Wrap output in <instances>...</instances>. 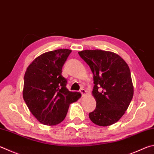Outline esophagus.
Here are the masks:
<instances>
[{"mask_svg":"<svg viewBox=\"0 0 154 154\" xmlns=\"http://www.w3.org/2000/svg\"><path fill=\"white\" fill-rule=\"evenodd\" d=\"M80 92H81V94H82V96H86V91H85V89H83V88H82L81 89V90H80Z\"/></svg>","mask_w":154,"mask_h":154,"instance_id":"1","label":"esophagus"}]
</instances>
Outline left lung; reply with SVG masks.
Returning a JSON list of instances; mask_svg holds the SVG:
<instances>
[{"label": "left lung", "mask_w": 154, "mask_h": 154, "mask_svg": "<svg viewBox=\"0 0 154 154\" xmlns=\"http://www.w3.org/2000/svg\"><path fill=\"white\" fill-rule=\"evenodd\" d=\"M94 75L92 96L96 108L89 114L94 124L107 127L124 115L133 98L134 88L127 63L116 53L102 50L78 52Z\"/></svg>", "instance_id": "obj_1"}]
</instances>
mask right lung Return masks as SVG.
Here are the masks:
<instances>
[{"label":"right lung","mask_w":154,"mask_h":154,"mask_svg":"<svg viewBox=\"0 0 154 154\" xmlns=\"http://www.w3.org/2000/svg\"><path fill=\"white\" fill-rule=\"evenodd\" d=\"M71 50L58 49L36 57L27 66L24 75L23 97L40 123L54 126L66 117L69 105L82 94L70 91L62 76V67Z\"/></svg>","instance_id":"add662e5"}]
</instances>
